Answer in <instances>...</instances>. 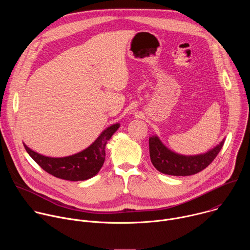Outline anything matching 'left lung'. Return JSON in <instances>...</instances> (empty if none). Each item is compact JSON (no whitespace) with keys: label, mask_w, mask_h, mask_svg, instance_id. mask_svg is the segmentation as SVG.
<instances>
[{"label":"left lung","mask_w":250,"mask_h":250,"mask_svg":"<svg viewBox=\"0 0 250 250\" xmlns=\"http://www.w3.org/2000/svg\"><path fill=\"white\" fill-rule=\"evenodd\" d=\"M225 139L220 145L206 153L198 155H182L168 149L158 138L153 135L149 137V154L153 166L161 173L173 176L194 175L206 167L216 158L224 146Z\"/></svg>","instance_id":"8db88e82"}]
</instances>
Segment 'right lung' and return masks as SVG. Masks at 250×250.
I'll use <instances>...</instances> for the list:
<instances>
[{"instance_id":"right-lung-1","label":"right lung","mask_w":250,"mask_h":250,"mask_svg":"<svg viewBox=\"0 0 250 250\" xmlns=\"http://www.w3.org/2000/svg\"><path fill=\"white\" fill-rule=\"evenodd\" d=\"M119 127L120 124L106 127L89 147L66 157L44 156L23 146L29 156L47 173L68 181H84L94 177L102 168L106 142Z\"/></svg>"}]
</instances>
